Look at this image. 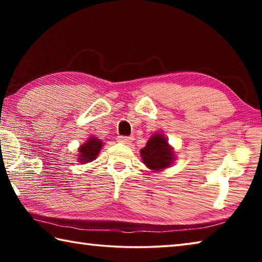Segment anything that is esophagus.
<instances>
[{
    "label": "esophagus",
    "mask_w": 262,
    "mask_h": 262,
    "mask_svg": "<svg viewBox=\"0 0 262 262\" xmlns=\"http://www.w3.org/2000/svg\"><path fill=\"white\" fill-rule=\"evenodd\" d=\"M118 141L121 142V143H125V144H130L133 142V137H130V136H119Z\"/></svg>",
    "instance_id": "1"
}]
</instances>
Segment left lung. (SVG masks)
<instances>
[{
    "label": "left lung",
    "mask_w": 262,
    "mask_h": 262,
    "mask_svg": "<svg viewBox=\"0 0 262 262\" xmlns=\"http://www.w3.org/2000/svg\"><path fill=\"white\" fill-rule=\"evenodd\" d=\"M140 154L145 166L152 170V172L165 170L176 161L174 149L161 133H155L150 136L147 144L143 149H141Z\"/></svg>",
    "instance_id": "1"
}]
</instances>
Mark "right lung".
<instances>
[{
  "instance_id": "right-lung-1",
  "label": "right lung",
  "mask_w": 262,
  "mask_h": 262,
  "mask_svg": "<svg viewBox=\"0 0 262 262\" xmlns=\"http://www.w3.org/2000/svg\"><path fill=\"white\" fill-rule=\"evenodd\" d=\"M101 148H103V141L95 135L90 136L82 145H79L77 162L86 164L95 161L99 155Z\"/></svg>"
}]
</instances>
